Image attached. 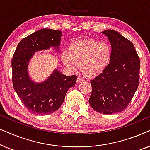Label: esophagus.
I'll use <instances>...</instances> for the list:
<instances>
[{"mask_svg":"<svg viewBox=\"0 0 150 150\" xmlns=\"http://www.w3.org/2000/svg\"><path fill=\"white\" fill-rule=\"evenodd\" d=\"M83 79H82L81 78H80V77H79L77 79V80H76V83H81V82H83Z\"/></svg>","mask_w":150,"mask_h":150,"instance_id":"obj_1","label":"esophagus"}]
</instances>
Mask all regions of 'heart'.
<instances>
[{"instance_id": "heart-1", "label": "heart", "mask_w": 150, "mask_h": 150, "mask_svg": "<svg viewBox=\"0 0 150 150\" xmlns=\"http://www.w3.org/2000/svg\"><path fill=\"white\" fill-rule=\"evenodd\" d=\"M112 50L106 43L93 39L76 41L71 43L68 54L63 53L61 60L65 65L75 69L81 64L82 73L87 77H95L101 74L109 64Z\"/></svg>"}]
</instances>
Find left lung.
<instances>
[{"label":"left lung","instance_id":"1","mask_svg":"<svg viewBox=\"0 0 150 150\" xmlns=\"http://www.w3.org/2000/svg\"><path fill=\"white\" fill-rule=\"evenodd\" d=\"M111 44L112 57L107 67L91 81L89 102L103 114H115L127 108L139 83L140 59L130 40L113 30L102 32Z\"/></svg>","mask_w":150,"mask_h":150}]
</instances>
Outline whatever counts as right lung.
<instances>
[{
  "label": "right lung",
  "instance_id": "obj_1",
  "mask_svg": "<svg viewBox=\"0 0 150 150\" xmlns=\"http://www.w3.org/2000/svg\"><path fill=\"white\" fill-rule=\"evenodd\" d=\"M61 31L42 28L20 41L11 60L12 82L14 89L25 107L40 115L54 112L61 107L65 94L74 87L77 76H67L55 69L48 79L38 83L28 73V65L38 51L54 47L59 51Z\"/></svg>",
  "mask_w": 150,
  "mask_h": 150
}]
</instances>
